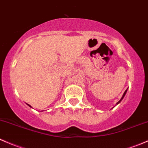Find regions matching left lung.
Returning <instances> with one entry per match:
<instances>
[{
	"instance_id": "left-lung-1",
	"label": "left lung",
	"mask_w": 148,
	"mask_h": 148,
	"mask_svg": "<svg viewBox=\"0 0 148 148\" xmlns=\"http://www.w3.org/2000/svg\"><path fill=\"white\" fill-rule=\"evenodd\" d=\"M127 89H126V90H125V92H124V94H123V95L122 98H121V100H120V101H119V102H118V103H116V104H119V103H120V102H121V101H122V100H123V98H124V96H125V94H126V92H127Z\"/></svg>"
}]
</instances>
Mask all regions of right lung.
<instances>
[{
	"mask_svg": "<svg viewBox=\"0 0 148 148\" xmlns=\"http://www.w3.org/2000/svg\"><path fill=\"white\" fill-rule=\"evenodd\" d=\"M27 105H28V106H29V107H31V106H30V105H29V104H27Z\"/></svg>",
	"mask_w": 148,
	"mask_h": 148,
	"instance_id": "add662e5",
	"label": "right lung"
}]
</instances>
